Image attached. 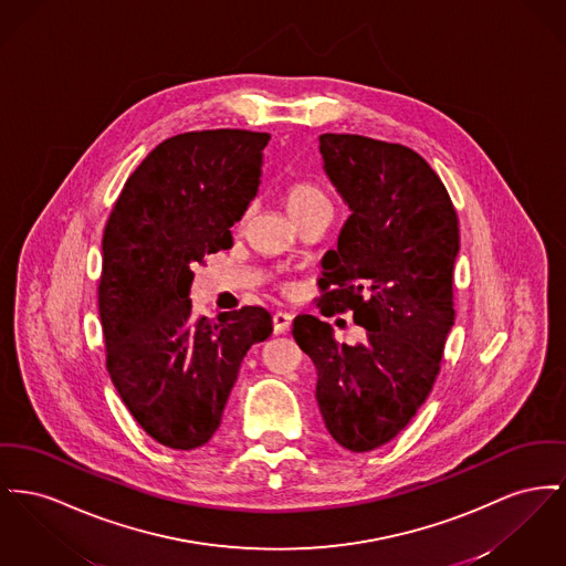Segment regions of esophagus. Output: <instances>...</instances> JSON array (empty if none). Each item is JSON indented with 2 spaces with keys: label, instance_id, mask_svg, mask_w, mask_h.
<instances>
[{
  "label": "esophagus",
  "instance_id": "obj_1",
  "mask_svg": "<svg viewBox=\"0 0 566 566\" xmlns=\"http://www.w3.org/2000/svg\"><path fill=\"white\" fill-rule=\"evenodd\" d=\"M291 323H293V314H289V312L273 314V332L286 333L291 329Z\"/></svg>",
  "mask_w": 566,
  "mask_h": 566
}]
</instances>
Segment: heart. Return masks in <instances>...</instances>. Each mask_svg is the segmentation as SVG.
I'll return each instance as SVG.
<instances>
[{
  "instance_id": "obj_1",
  "label": "heart",
  "mask_w": 566,
  "mask_h": 566,
  "mask_svg": "<svg viewBox=\"0 0 566 566\" xmlns=\"http://www.w3.org/2000/svg\"><path fill=\"white\" fill-rule=\"evenodd\" d=\"M284 205L289 209V213L293 216V220L314 209V207H321V205H329L327 197L323 195L321 188H316L314 184H293L286 195H284Z\"/></svg>"
}]
</instances>
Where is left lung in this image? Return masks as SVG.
<instances>
[{"label":"left lung","mask_w":566,"mask_h":566,"mask_svg":"<svg viewBox=\"0 0 566 566\" xmlns=\"http://www.w3.org/2000/svg\"><path fill=\"white\" fill-rule=\"evenodd\" d=\"M323 168L348 205L323 259L321 312L353 310L364 344L301 314L293 337L316 367V401L337 444L366 453L394 440L432 391L453 327L460 227L440 177L412 149L321 134Z\"/></svg>","instance_id":"8db88e82"}]
</instances>
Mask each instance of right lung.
Segmentation results:
<instances>
[{
    "instance_id": "obj_1",
    "label": "right lung",
    "mask_w": 566,
    "mask_h": 566,
    "mask_svg": "<svg viewBox=\"0 0 566 566\" xmlns=\"http://www.w3.org/2000/svg\"><path fill=\"white\" fill-rule=\"evenodd\" d=\"M269 134L202 130L163 140L128 177L102 237L98 286L106 369L136 423L168 449L220 428L252 344L273 325L245 305L192 314V265L233 245L256 197Z\"/></svg>"
}]
</instances>
